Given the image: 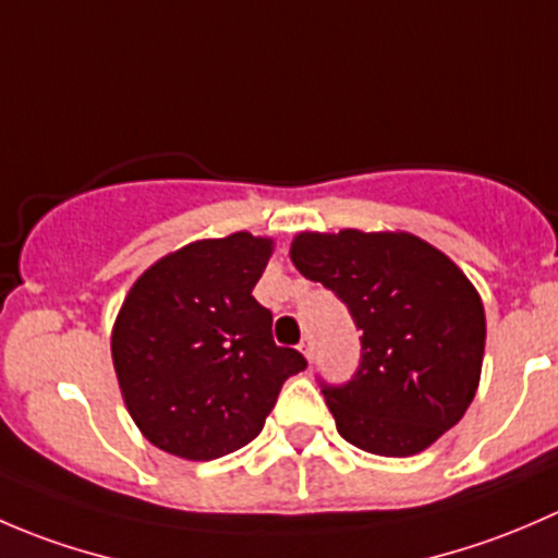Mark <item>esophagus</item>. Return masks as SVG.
<instances>
[{"label":"esophagus","instance_id":"1","mask_svg":"<svg viewBox=\"0 0 558 558\" xmlns=\"http://www.w3.org/2000/svg\"><path fill=\"white\" fill-rule=\"evenodd\" d=\"M300 351H302V356L307 359V362H313V353H315V348H313V340H311V337H305V340L300 342Z\"/></svg>","mask_w":558,"mask_h":558}]
</instances>
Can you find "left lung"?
<instances>
[{
    "label": "left lung",
    "instance_id": "1",
    "mask_svg": "<svg viewBox=\"0 0 558 558\" xmlns=\"http://www.w3.org/2000/svg\"><path fill=\"white\" fill-rule=\"evenodd\" d=\"M291 262L362 329V364L324 386L337 432L375 456H415L461 421L481 384L486 313L464 272L410 232H300Z\"/></svg>",
    "mask_w": 558,
    "mask_h": 558
}]
</instances>
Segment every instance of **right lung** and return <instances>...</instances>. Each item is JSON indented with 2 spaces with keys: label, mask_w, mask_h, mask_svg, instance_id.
I'll list each match as a JSON object with an SVG mask.
<instances>
[{
  "label": "right lung",
  "mask_w": 558,
  "mask_h": 558,
  "mask_svg": "<svg viewBox=\"0 0 558 558\" xmlns=\"http://www.w3.org/2000/svg\"><path fill=\"white\" fill-rule=\"evenodd\" d=\"M272 238L234 232L167 253L123 296L110 335L129 415L148 442L189 461L247 446L291 375L307 367L272 340L253 300Z\"/></svg>",
  "instance_id": "1"
}]
</instances>
